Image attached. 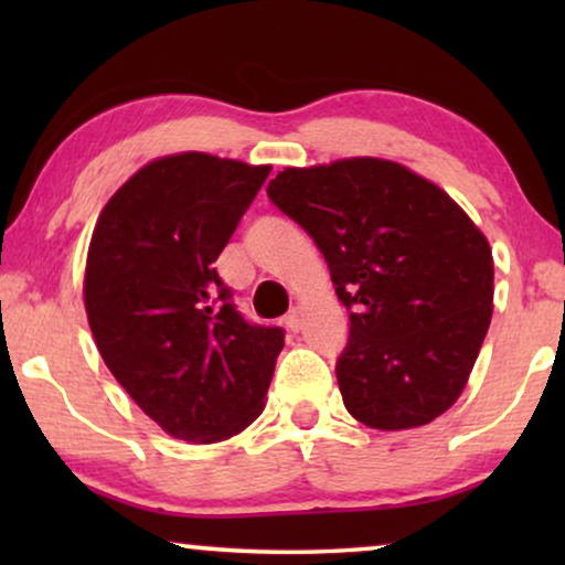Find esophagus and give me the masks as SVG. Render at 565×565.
<instances>
[{"mask_svg":"<svg viewBox=\"0 0 565 565\" xmlns=\"http://www.w3.org/2000/svg\"><path fill=\"white\" fill-rule=\"evenodd\" d=\"M300 323H303V311H300V308H292V311L285 316V327L290 331H298Z\"/></svg>","mask_w":565,"mask_h":565,"instance_id":"obj_1","label":"esophagus"}]
</instances>
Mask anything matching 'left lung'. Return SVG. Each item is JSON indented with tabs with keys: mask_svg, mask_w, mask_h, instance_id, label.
Listing matches in <instances>:
<instances>
[{
	"mask_svg": "<svg viewBox=\"0 0 565 565\" xmlns=\"http://www.w3.org/2000/svg\"><path fill=\"white\" fill-rule=\"evenodd\" d=\"M308 231L350 311L342 401L373 429H412L466 388L493 311L489 242L466 211L396 161L285 169L267 184Z\"/></svg>",
	"mask_w": 565,
	"mask_h": 565,
	"instance_id": "1",
	"label": "left lung"
}]
</instances>
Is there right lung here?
Listing matches in <instances>:
<instances>
[{
    "label": "right lung",
    "instance_id": "1",
    "mask_svg": "<svg viewBox=\"0 0 565 565\" xmlns=\"http://www.w3.org/2000/svg\"><path fill=\"white\" fill-rule=\"evenodd\" d=\"M267 174L198 151L157 159L92 234L84 306L97 350L141 412L184 443L249 427L285 344L280 327L238 313L213 267Z\"/></svg>",
    "mask_w": 565,
    "mask_h": 565
}]
</instances>
